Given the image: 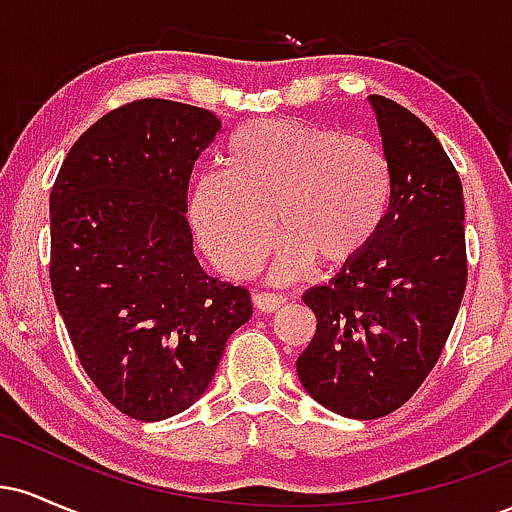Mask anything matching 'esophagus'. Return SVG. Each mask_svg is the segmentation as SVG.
Here are the masks:
<instances>
[{"label":"esophagus","mask_w":512,"mask_h":512,"mask_svg":"<svg viewBox=\"0 0 512 512\" xmlns=\"http://www.w3.org/2000/svg\"><path fill=\"white\" fill-rule=\"evenodd\" d=\"M252 305H255L257 310H262V313H274L281 305H286V296H281V293L257 291L255 296H252Z\"/></svg>","instance_id":"1"}]
</instances>
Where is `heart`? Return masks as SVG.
Masks as SVG:
<instances>
[{"instance_id":"1","label":"heart","mask_w":512,"mask_h":512,"mask_svg":"<svg viewBox=\"0 0 512 512\" xmlns=\"http://www.w3.org/2000/svg\"><path fill=\"white\" fill-rule=\"evenodd\" d=\"M392 202L395 173L380 146L269 117L233 129L223 173L192 185L190 214L211 260L238 279L264 262L276 222L286 238L272 276L284 281L315 260L325 267L358 260L383 231Z\"/></svg>"}]
</instances>
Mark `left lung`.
<instances>
[{
    "instance_id": "obj_1",
    "label": "left lung",
    "mask_w": 512,
    "mask_h": 512,
    "mask_svg": "<svg viewBox=\"0 0 512 512\" xmlns=\"http://www.w3.org/2000/svg\"><path fill=\"white\" fill-rule=\"evenodd\" d=\"M368 101L395 173V202L358 260L305 291L317 330L296 361L315 402L361 421L392 414L419 390L467 286L460 175L419 117L385 96Z\"/></svg>"
}]
</instances>
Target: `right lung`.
I'll use <instances>...</instances> for the list:
<instances>
[{
	"label": "right lung",
	"mask_w": 512,
	"mask_h": 512,
	"mask_svg": "<svg viewBox=\"0 0 512 512\" xmlns=\"http://www.w3.org/2000/svg\"><path fill=\"white\" fill-rule=\"evenodd\" d=\"M221 129L195 105L144 98L76 139L50 192V284L81 366L122 414L161 421L204 395L250 291L192 250L187 185Z\"/></svg>",
	"instance_id": "add662e5"
}]
</instances>
